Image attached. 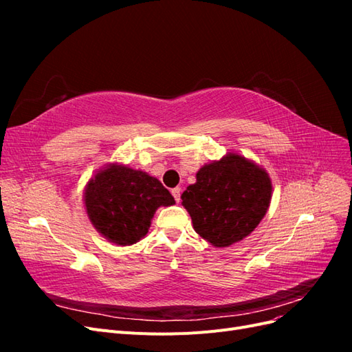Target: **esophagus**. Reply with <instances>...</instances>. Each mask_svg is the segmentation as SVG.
Segmentation results:
<instances>
[{"mask_svg":"<svg viewBox=\"0 0 352 352\" xmlns=\"http://www.w3.org/2000/svg\"><path fill=\"white\" fill-rule=\"evenodd\" d=\"M180 194H182V189H180L179 186H176V188L172 189V195L175 197L176 202H180Z\"/></svg>","mask_w":352,"mask_h":352,"instance_id":"esophagus-1","label":"esophagus"}]
</instances>
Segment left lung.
Returning <instances> with one entry per match:
<instances>
[{
    "mask_svg": "<svg viewBox=\"0 0 352 352\" xmlns=\"http://www.w3.org/2000/svg\"><path fill=\"white\" fill-rule=\"evenodd\" d=\"M195 232L214 247H229L258 226L270 206L269 175L238 154L201 167L182 194Z\"/></svg>",
    "mask_w": 352,
    "mask_h": 352,
    "instance_id": "obj_1",
    "label": "left lung"
}]
</instances>
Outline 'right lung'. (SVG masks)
<instances>
[{
  "label": "right lung",
  "instance_id": "add662e5",
  "mask_svg": "<svg viewBox=\"0 0 352 352\" xmlns=\"http://www.w3.org/2000/svg\"><path fill=\"white\" fill-rule=\"evenodd\" d=\"M173 204L175 198L158 179L127 166L101 170L85 190L92 225L117 245H132L144 238L155 210Z\"/></svg>",
  "mask_w": 352,
  "mask_h": 352
}]
</instances>
